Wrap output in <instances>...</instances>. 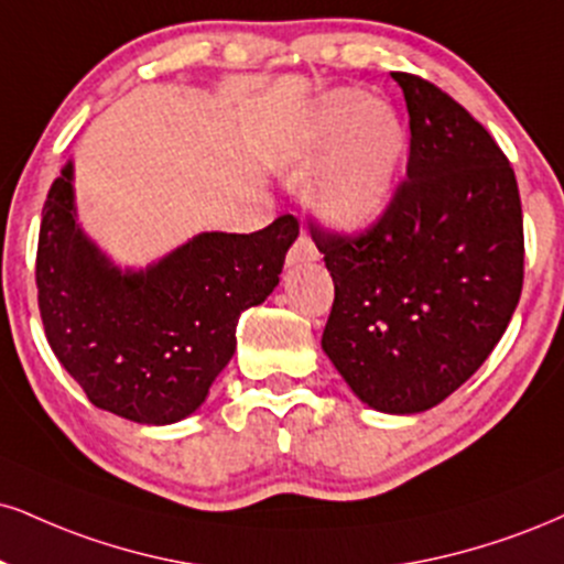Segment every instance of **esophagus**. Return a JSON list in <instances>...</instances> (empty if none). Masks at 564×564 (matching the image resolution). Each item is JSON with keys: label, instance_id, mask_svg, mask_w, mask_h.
I'll return each mask as SVG.
<instances>
[{"label": "esophagus", "instance_id": "34e87169", "mask_svg": "<svg viewBox=\"0 0 564 564\" xmlns=\"http://www.w3.org/2000/svg\"><path fill=\"white\" fill-rule=\"evenodd\" d=\"M321 260V252L315 249V243H312L307 236H300V239L294 241V247L289 249V257H286V264L289 268H296V264H310V262H317Z\"/></svg>", "mask_w": 564, "mask_h": 564}]
</instances>
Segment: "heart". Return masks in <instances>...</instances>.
I'll use <instances>...</instances> for the list:
<instances>
[{"label": "heart", "instance_id": "1", "mask_svg": "<svg viewBox=\"0 0 564 564\" xmlns=\"http://www.w3.org/2000/svg\"><path fill=\"white\" fill-rule=\"evenodd\" d=\"M406 154L397 107L359 88L312 99L264 147V162L283 173H310L307 205L325 228L362 234L389 207Z\"/></svg>", "mask_w": 564, "mask_h": 564}]
</instances>
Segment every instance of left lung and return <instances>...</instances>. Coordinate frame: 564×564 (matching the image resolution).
I'll return each instance as SVG.
<instances>
[{
  "instance_id": "8db88e82",
  "label": "left lung",
  "mask_w": 564,
  "mask_h": 564,
  "mask_svg": "<svg viewBox=\"0 0 564 564\" xmlns=\"http://www.w3.org/2000/svg\"><path fill=\"white\" fill-rule=\"evenodd\" d=\"M410 112L406 181L359 239L321 234L336 300L323 351L351 393L417 415L476 372L522 289L518 181L497 141L441 88L391 73Z\"/></svg>"
}]
</instances>
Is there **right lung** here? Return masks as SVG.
Returning a JSON list of instances; mask_svg holds the SVG:
<instances>
[{"label": "right lung", "mask_w": 564, "mask_h": 564, "mask_svg": "<svg viewBox=\"0 0 564 564\" xmlns=\"http://www.w3.org/2000/svg\"><path fill=\"white\" fill-rule=\"evenodd\" d=\"M296 236V217L283 215L257 234L202 230L144 268H123L80 226L70 158L39 230L46 341L99 410L178 423L207 402L236 351L241 312L273 294Z\"/></svg>", "instance_id": "1"}]
</instances>
